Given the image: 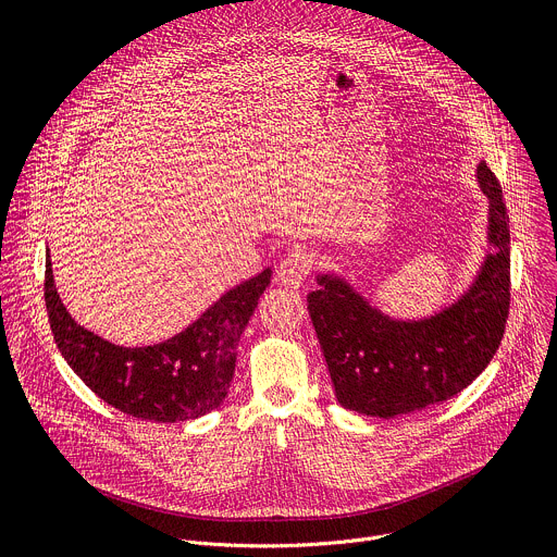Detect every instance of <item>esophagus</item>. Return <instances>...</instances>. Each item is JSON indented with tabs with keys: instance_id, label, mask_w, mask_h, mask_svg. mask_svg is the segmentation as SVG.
Returning <instances> with one entry per match:
<instances>
[{
	"instance_id": "34e87169",
	"label": "esophagus",
	"mask_w": 557,
	"mask_h": 557,
	"mask_svg": "<svg viewBox=\"0 0 557 557\" xmlns=\"http://www.w3.org/2000/svg\"><path fill=\"white\" fill-rule=\"evenodd\" d=\"M310 273V258L306 251H290L277 267V282L297 288Z\"/></svg>"
}]
</instances>
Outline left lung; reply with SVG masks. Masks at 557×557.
I'll return each instance as SVG.
<instances>
[{
    "label": "left lung",
    "mask_w": 557,
    "mask_h": 557,
    "mask_svg": "<svg viewBox=\"0 0 557 557\" xmlns=\"http://www.w3.org/2000/svg\"><path fill=\"white\" fill-rule=\"evenodd\" d=\"M479 183L490 198V245L469 290L425 320H392L342 277L317 275L308 312L337 401L359 414L394 419L451 399L494 359L509 314V213L487 163Z\"/></svg>",
    "instance_id": "1"
}]
</instances>
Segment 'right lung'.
<instances>
[{"label": "right lung", "instance_id": "right-lung-1", "mask_svg": "<svg viewBox=\"0 0 557 557\" xmlns=\"http://www.w3.org/2000/svg\"><path fill=\"white\" fill-rule=\"evenodd\" d=\"M271 284V269L226 290L172 339L143 348L114 346L78 326L65 310L46 258L44 297L50 329L67 366L123 414L176 423L215 410L228 392L237 342Z\"/></svg>", "mask_w": 557, "mask_h": 557}]
</instances>
